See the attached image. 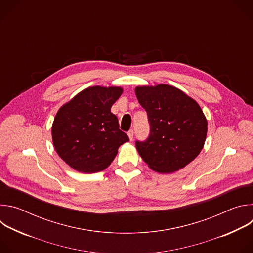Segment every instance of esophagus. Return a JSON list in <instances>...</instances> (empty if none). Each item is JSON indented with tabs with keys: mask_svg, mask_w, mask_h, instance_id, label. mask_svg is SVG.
Segmentation results:
<instances>
[{
	"mask_svg": "<svg viewBox=\"0 0 253 253\" xmlns=\"http://www.w3.org/2000/svg\"><path fill=\"white\" fill-rule=\"evenodd\" d=\"M128 137H129L130 141L133 140V137H134V131H133V130H130V131L128 132Z\"/></svg>",
	"mask_w": 253,
	"mask_h": 253,
	"instance_id": "34e87169",
	"label": "esophagus"
}]
</instances>
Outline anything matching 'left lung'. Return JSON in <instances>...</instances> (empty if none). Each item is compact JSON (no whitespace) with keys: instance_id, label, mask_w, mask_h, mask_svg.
I'll return each instance as SVG.
<instances>
[{"instance_id":"left-lung-1","label":"left lung","mask_w":253,"mask_h":253,"mask_svg":"<svg viewBox=\"0 0 253 253\" xmlns=\"http://www.w3.org/2000/svg\"><path fill=\"white\" fill-rule=\"evenodd\" d=\"M135 94L150 124L147 140L136 141L144 162L156 172L173 173L193 161L207 134V120L198 103L166 84L138 86Z\"/></svg>"}]
</instances>
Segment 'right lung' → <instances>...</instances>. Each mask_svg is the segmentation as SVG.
Returning a JSON list of instances; mask_svg holds the SVG:
<instances>
[{"instance_id": "obj_1", "label": "right lung", "mask_w": 253, "mask_h": 253, "mask_svg": "<svg viewBox=\"0 0 253 253\" xmlns=\"http://www.w3.org/2000/svg\"><path fill=\"white\" fill-rule=\"evenodd\" d=\"M123 93L121 87H89L64 104L52 125V139L58 155L82 173L106 169L129 141L119 129L112 105Z\"/></svg>"}]
</instances>
